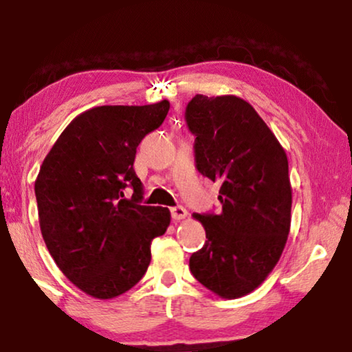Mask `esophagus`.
Wrapping results in <instances>:
<instances>
[{"label":"esophagus","mask_w":352,"mask_h":352,"mask_svg":"<svg viewBox=\"0 0 352 352\" xmlns=\"http://www.w3.org/2000/svg\"><path fill=\"white\" fill-rule=\"evenodd\" d=\"M187 216V210L184 206H173L171 208V218L175 221H181Z\"/></svg>","instance_id":"obj_1"}]
</instances>
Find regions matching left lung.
<instances>
[{"label":"left lung","mask_w":352,"mask_h":352,"mask_svg":"<svg viewBox=\"0 0 352 352\" xmlns=\"http://www.w3.org/2000/svg\"><path fill=\"white\" fill-rule=\"evenodd\" d=\"M186 122L195 136L197 170L219 182V214L192 216L205 228L189 267L221 298H240L266 280L292 223L287 153L252 105L237 96L197 94Z\"/></svg>","instance_id":"1"}]
</instances>
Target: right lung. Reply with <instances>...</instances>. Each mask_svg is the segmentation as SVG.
Here are the masks:
<instances>
[{
	"mask_svg": "<svg viewBox=\"0 0 352 352\" xmlns=\"http://www.w3.org/2000/svg\"><path fill=\"white\" fill-rule=\"evenodd\" d=\"M170 102L100 105L69 123L35 181L41 235L62 274L86 295L112 300L141 280L152 240L171 214L142 205L136 148L165 120ZM133 187L131 199L124 189Z\"/></svg>",
	"mask_w": 352,
	"mask_h": 352,
	"instance_id": "add662e5",
	"label": "right lung"
}]
</instances>
